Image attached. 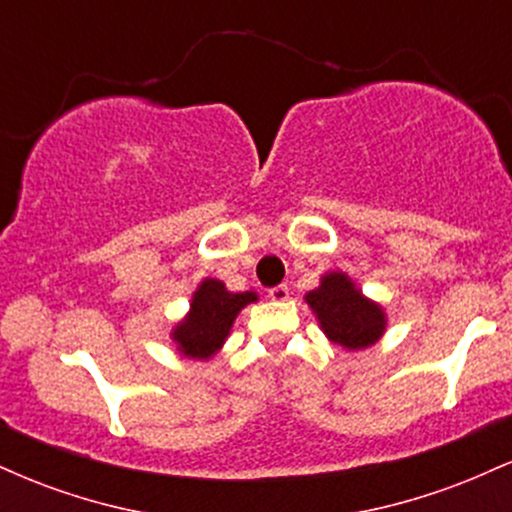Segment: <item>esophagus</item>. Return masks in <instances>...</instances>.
<instances>
[{
	"label": "esophagus",
	"instance_id": "34e87169",
	"mask_svg": "<svg viewBox=\"0 0 512 512\" xmlns=\"http://www.w3.org/2000/svg\"><path fill=\"white\" fill-rule=\"evenodd\" d=\"M269 298H272V301H276V303L286 301V298H289V286H286V284L272 286V289H269Z\"/></svg>",
	"mask_w": 512,
	"mask_h": 512
}]
</instances>
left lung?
I'll use <instances>...</instances> for the list:
<instances>
[{"instance_id": "8db88e82", "label": "left lung", "mask_w": 512, "mask_h": 512, "mask_svg": "<svg viewBox=\"0 0 512 512\" xmlns=\"http://www.w3.org/2000/svg\"><path fill=\"white\" fill-rule=\"evenodd\" d=\"M320 320L322 332L344 349H366L385 332V313L378 303L368 301L354 281L342 272L322 276L320 286L305 296Z\"/></svg>"}]
</instances>
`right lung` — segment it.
<instances>
[{
  "mask_svg": "<svg viewBox=\"0 0 512 512\" xmlns=\"http://www.w3.org/2000/svg\"><path fill=\"white\" fill-rule=\"evenodd\" d=\"M257 293H231L216 279H204L190 303V313L173 330V342L187 358H211L226 342L233 320Z\"/></svg>",
  "mask_w": 512,
  "mask_h": 512,
  "instance_id": "obj_1",
  "label": "right lung"
}]
</instances>
